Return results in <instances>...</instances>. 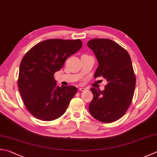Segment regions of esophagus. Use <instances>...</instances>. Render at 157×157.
Masks as SVG:
<instances>
[{"label": "esophagus", "mask_w": 157, "mask_h": 157, "mask_svg": "<svg viewBox=\"0 0 157 157\" xmlns=\"http://www.w3.org/2000/svg\"><path fill=\"white\" fill-rule=\"evenodd\" d=\"M78 90L80 91H84L86 90V88H85V87H79Z\"/></svg>", "instance_id": "34e87169"}]
</instances>
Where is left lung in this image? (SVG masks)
Returning a JSON list of instances; mask_svg holds the SVG:
<instances>
[{
  "instance_id": "8db88e82",
  "label": "left lung",
  "mask_w": 157,
  "mask_h": 157,
  "mask_svg": "<svg viewBox=\"0 0 157 157\" xmlns=\"http://www.w3.org/2000/svg\"><path fill=\"white\" fill-rule=\"evenodd\" d=\"M87 45L98 62L94 77L103 76L107 82L103 91L91 88L94 97L89 110L100 122H115L125 114L134 95L136 79L131 57L109 39H93Z\"/></svg>"
}]
</instances>
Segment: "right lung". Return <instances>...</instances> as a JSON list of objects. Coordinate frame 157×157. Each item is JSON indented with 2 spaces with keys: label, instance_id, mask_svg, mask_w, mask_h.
<instances>
[{
  "label": "right lung",
  "instance_id": "add662e5",
  "mask_svg": "<svg viewBox=\"0 0 157 157\" xmlns=\"http://www.w3.org/2000/svg\"><path fill=\"white\" fill-rule=\"evenodd\" d=\"M82 45L80 40H47L36 44L24 56L17 85L26 109L37 119L52 121L66 111L77 88L72 85L59 87L54 75Z\"/></svg>",
  "mask_w": 157,
  "mask_h": 157
}]
</instances>
